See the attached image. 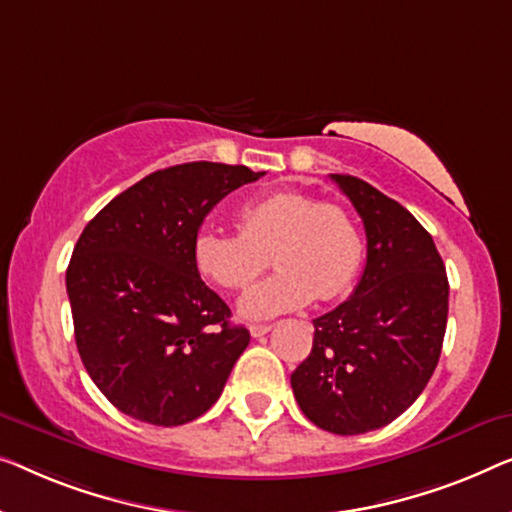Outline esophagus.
<instances>
[{"instance_id":"1","label":"esophagus","mask_w":512,"mask_h":512,"mask_svg":"<svg viewBox=\"0 0 512 512\" xmlns=\"http://www.w3.org/2000/svg\"><path fill=\"white\" fill-rule=\"evenodd\" d=\"M270 330H272V325H265V323H254V325H249L251 337H263V335H268Z\"/></svg>"}]
</instances>
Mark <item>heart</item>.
Returning <instances> with one entry per match:
<instances>
[{"mask_svg": "<svg viewBox=\"0 0 512 512\" xmlns=\"http://www.w3.org/2000/svg\"><path fill=\"white\" fill-rule=\"evenodd\" d=\"M240 233L205 226L194 238L201 277L226 291H247L268 268L277 274L240 300L247 318L337 300L351 291L362 261V238L351 214L298 189H279L247 203L238 214Z\"/></svg>", "mask_w": 512, "mask_h": 512, "instance_id": "1", "label": "heart"}]
</instances>
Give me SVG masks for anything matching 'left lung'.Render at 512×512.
Segmentation results:
<instances>
[{
    "label": "left lung",
    "mask_w": 512,
    "mask_h": 512,
    "mask_svg": "<svg viewBox=\"0 0 512 512\" xmlns=\"http://www.w3.org/2000/svg\"><path fill=\"white\" fill-rule=\"evenodd\" d=\"M358 210L367 263L351 298L314 318V346L291 374L300 409L325 432L385 427L432 379L448 323V277L406 207L353 175H332Z\"/></svg>",
    "instance_id": "obj_1"
}]
</instances>
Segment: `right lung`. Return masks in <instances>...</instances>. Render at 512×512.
I'll return each instance as SVG.
<instances>
[{"instance_id":"obj_1","label":"right lung","mask_w":512,"mask_h":512,"mask_svg":"<svg viewBox=\"0 0 512 512\" xmlns=\"http://www.w3.org/2000/svg\"><path fill=\"white\" fill-rule=\"evenodd\" d=\"M261 175L212 161L157 170L78 238L66 270L76 346L127 416L175 427L219 399L251 337L198 274L194 238L221 198Z\"/></svg>"}]
</instances>
